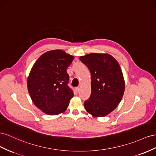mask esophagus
Segmentation results:
<instances>
[{"label": "esophagus", "mask_w": 156, "mask_h": 156, "mask_svg": "<svg viewBox=\"0 0 156 156\" xmlns=\"http://www.w3.org/2000/svg\"><path fill=\"white\" fill-rule=\"evenodd\" d=\"M76 91L77 93H78L79 92V90H80V87H76Z\"/></svg>", "instance_id": "1"}]
</instances>
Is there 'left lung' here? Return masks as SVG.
Returning <instances> with one entry per match:
<instances>
[{
  "label": "left lung",
  "instance_id": "left-lung-1",
  "mask_svg": "<svg viewBox=\"0 0 156 156\" xmlns=\"http://www.w3.org/2000/svg\"><path fill=\"white\" fill-rule=\"evenodd\" d=\"M80 60L91 75V96L84 103V107L93 117L106 116L117 107L125 91L121 67L108 53H91L80 57Z\"/></svg>",
  "mask_w": 156,
  "mask_h": 156
}]
</instances>
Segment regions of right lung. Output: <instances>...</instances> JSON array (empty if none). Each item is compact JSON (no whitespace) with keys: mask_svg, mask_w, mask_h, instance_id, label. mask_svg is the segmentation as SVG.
<instances>
[{"mask_svg":"<svg viewBox=\"0 0 156 156\" xmlns=\"http://www.w3.org/2000/svg\"><path fill=\"white\" fill-rule=\"evenodd\" d=\"M74 56L61 50L47 51L33 65L27 78V89L34 105L48 115H58L67 108L74 96L68 86L66 69Z\"/></svg>","mask_w":156,"mask_h":156,"instance_id":"1","label":"right lung"}]
</instances>
